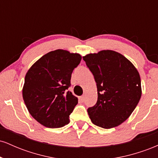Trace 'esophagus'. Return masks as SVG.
<instances>
[{"mask_svg": "<svg viewBox=\"0 0 158 158\" xmlns=\"http://www.w3.org/2000/svg\"><path fill=\"white\" fill-rule=\"evenodd\" d=\"M79 100H80V102H85V97L84 95L83 96H81V97H80L79 98Z\"/></svg>", "mask_w": 158, "mask_h": 158, "instance_id": "34e87169", "label": "esophagus"}]
</instances>
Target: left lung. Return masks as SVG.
Listing matches in <instances>:
<instances>
[{
  "label": "left lung",
  "mask_w": 158,
  "mask_h": 158,
  "mask_svg": "<svg viewBox=\"0 0 158 158\" xmlns=\"http://www.w3.org/2000/svg\"><path fill=\"white\" fill-rule=\"evenodd\" d=\"M97 87V102L88 108L91 122L103 128L116 127L129 117L140 99L141 81L135 67L113 50L83 56Z\"/></svg>",
  "instance_id": "obj_1"
}]
</instances>
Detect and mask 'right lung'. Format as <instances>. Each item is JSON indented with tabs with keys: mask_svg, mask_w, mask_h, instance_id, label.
I'll list each match as a JSON object with an SVG mask.
<instances>
[{
	"mask_svg": "<svg viewBox=\"0 0 158 158\" xmlns=\"http://www.w3.org/2000/svg\"><path fill=\"white\" fill-rule=\"evenodd\" d=\"M81 56L56 50L40 58L27 71L23 99L32 117L48 128H60L69 123L78 99L70 91L73 70Z\"/></svg>",
	"mask_w": 158,
	"mask_h": 158,
	"instance_id": "1",
	"label": "right lung"
}]
</instances>
